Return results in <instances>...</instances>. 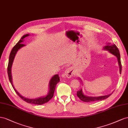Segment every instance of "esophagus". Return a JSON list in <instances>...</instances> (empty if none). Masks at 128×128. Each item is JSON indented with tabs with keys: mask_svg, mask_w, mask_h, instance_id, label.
<instances>
[{
	"mask_svg": "<svg viewBox=\"0 0 128 128\" xmlns=\"http://www.w3.org/2000/svg\"><path fill=\"white\" fill-rule=\"evenodd\" d=\"M74 69L72 67H70L68 68L65 71L64 74L66 76V77L70 78H71L72 76L74 74Z\"/></svg>",
	"mask_w": 128,
	"mask_h": 128,
	"instance_id": "1",
	"label": "esophagus"
}]
</instances>
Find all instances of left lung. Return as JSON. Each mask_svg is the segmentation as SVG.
<instances>
[{
  "instance_id": "left-lung-1",
  "label": "left lung",
  "mask_w": 128,
  "mask_h": 128,
  "mask_svg": "<svg viewBox=\"0 0 128 128\" xmlns=\"http://www.w3.org/2000/svg\"><path fill=\"white\" fill-rule=\"evenodd\" d=\"M104 49L109 51V52L112 54L113 55L115 56L117 58H118V65L120 67V74H121L122 71V65L121 62V57H120V54L119 50L118 48V47L116 46L115 44H111V43H108L107 44V46H106L104 47ZM112 93L107 95V96H100L98 97H92V96H86L84 95L82 93V89L78 90L76 93L78 97L80 98V100L84 102H93V101H96L99 100H103L108 98L110 96Z\"/></svg>"
}]
</instances>
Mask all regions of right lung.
I'll return each instance as SVG.
<instances>
[{
	"label": "right lung",
	"mask_w": 128,
	"mask_h": 128,
	"mask_svg": "<svg viewBox=\"0 0 128 128\" xmlns=\"http://www.w3.org/2000/svg\"><path fill=\"white\" fill-rule=\"evenodd\" d=\"M29 35H30L28 34L24 35L19 40V41L16 44V45L14 46L13 48V49H12L10 54V57H9L8 64V67H7V73H8L10 82V84H11V85L13 87V89L14 90H15V92L18 95V96H20L22 99L26 102L27 103L35 104H43L47 102H48L50 99H52V98L53 97L54 90H55L56 86V84L60 81V78L58 74L54 75L52 78V79H50L49 82V91L48 94H47L46 96L40 97L37 98H34V99H33V98H32H32H25L22 96H21V95L16 90V88H14V87L13 85L12 77V74H11V68H12V64L14 59V57H15V56L18 51L21 48H22V47L24 46H25L24 44L22 43V42H24V38L26 37H27V36H28Z\"/></svg>",
	"instance_id": "1"
}]
</instances>
